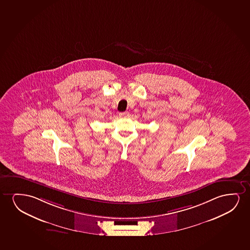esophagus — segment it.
Returning a JSON list of instances; mask_svg holds the SVG:
<instances>
[{
    "mask_svg": "<svg viewBox=\"0 0 250 250\" xmlns=\"http://www.w3.org/2000/svg\"><path fill=\"white\" fill-rule=\"evenodd\" d=\"M128 116H129V113L128 112H124V113H120V118H126Z\"/></svg>",
    "mask_w": 250,
    "mask_h": 250,
    "instance_id": "esophagus-1",
    "label": "esophagus"
}]
</instances>
